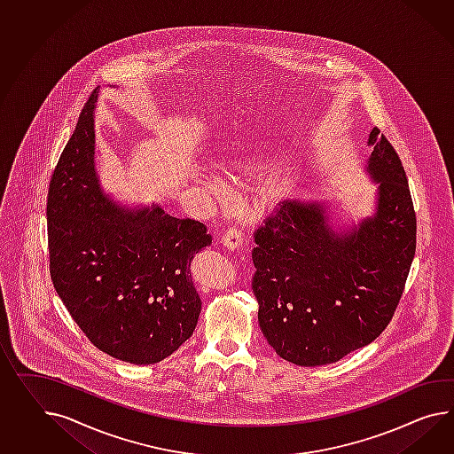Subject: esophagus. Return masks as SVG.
Listing matches in <instances>:
<instances>
[{"label":"esophagus","mask_w":454,"mask_h":454,"mask_svg":"<svg viewBox=\"0 0 454 454\" xmlns=\"http://www.w3.org/2000/svg\"><path fill=\"white\" fill-rule=\"evenodd\" d=\"M244 244V235L237 229H229L222 237V245L229 250H239Z\"/></svg>","instance_id":"34e87169"}]
</instances>
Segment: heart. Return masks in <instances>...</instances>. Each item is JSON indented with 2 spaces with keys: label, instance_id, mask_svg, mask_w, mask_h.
Instances as JSON below:
<instances>
[{
  "label": "heart",
  "instance_id": "1",
  "mask_svg": "<svg viewBox=\"0 0 454 454\" xmlns=\"http://www.w3.org/2000/svg\"><path fill=\"white\" fill-rule=\"evenodd\" d=\"M255 166H245L242 175L245 177H255ZM204 186L207 187L210 194L222 204H227L232 199V189L227 184V181L217 175H209L204 179Z\"/></svg>",
  "mask_w": 454,
  "mask_h": 454
}]
</instances>
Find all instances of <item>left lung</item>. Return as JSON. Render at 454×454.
Wrapping results in <instances>:
<instances>
[{
  "instance_id": "obj_1",
  "label": "left lung",
  "mask_w": 454,
  "mask_h": 454,
  "mask_svg": "<svg viewBox=\"0 0 454 454\" xmlns=\"http://www.w3.org/2000/svg\"><path fill=\"white\" fill-rule=\"evenodd\" d=\"M364 166L373 209L348 229L329 200H286L255 233L252 290L258 323L279 357L333 364L371 344L390 323L417 247V217L394 146L372 129Z\"/></svg>"
}]
</instances>
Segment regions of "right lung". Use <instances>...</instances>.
<instances>
[{"label":"right lung","instance_id":"add662e5","mask_svg":"<svg viewBox=\"0 0 454 454\" xmlns=\"http://www.w3.org/2000/svg\"><path fill=\"white\" fill-rule=\"evenodd\" d=\"M98 89L83 106L47 194L51 278L95 348L150 365L192 336L200 298L191 262L212 244L204 223L152 206H121L95 166Z\"/></svg>","mask_w":454,"mask_h":454}]
</instances>
